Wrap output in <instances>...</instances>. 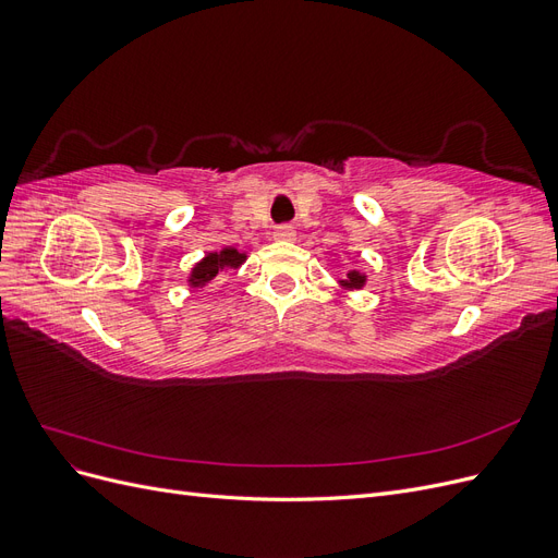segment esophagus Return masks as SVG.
Masks as SVG:
<instances>
[{"instance_id": "1", "label": "esophagus", "mask_w": 558, "mask_h": 558, "mask_svg": "<svg viewBox=\"0 0 558 558\" xmlns=\"http://www.w3.org/2000/svg\"><path fill=\"white\" fill-rule=\"evenodd\" d=\"M275 238H277V240H293V238H295V228L289 226V223H283V226H279V228L275 230Z\"/></svg>"}]
</instances>
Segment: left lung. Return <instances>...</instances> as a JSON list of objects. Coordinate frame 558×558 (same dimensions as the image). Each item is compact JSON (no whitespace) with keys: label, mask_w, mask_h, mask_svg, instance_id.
Returning <instances> with one entry per match:
<instances>
[{"label":"left lung","mask_w":558,"mask_h":558,"mask_svg":"<svg viewBox=\"0 0 558 558\" xmlns=\"http://www.w3.org/2000/svg\"><path fill=\"white\" fill-rule=\"evenodd\" d=\"M347 289H361V286L365 283V277L361 275V272H356V269H353V272H349L347 275V281H342Z\"/></svg>","instance_id":"obj_1"}]
</instances>
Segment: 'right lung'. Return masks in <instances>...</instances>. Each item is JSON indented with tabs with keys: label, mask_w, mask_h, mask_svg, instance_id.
<instances>
[{
	"label": "right lung",
	"mask_w": 558,
	"mask_h": 558,
	"mask_svg": "<svg viewBox=\"0 0 558 558\" xmlns=\"http://www.w3.org/2000/svg\"><path fill=\"white\" fill-rule=\"evenodd\" d=\"M244 253L238 248H223L221 253H207V258H202L191 272V286H205L209 283L218 272L223 269H238L244 263Z\"/></svg>",
	"instance_id": "obj_1"
}]
</instances>
